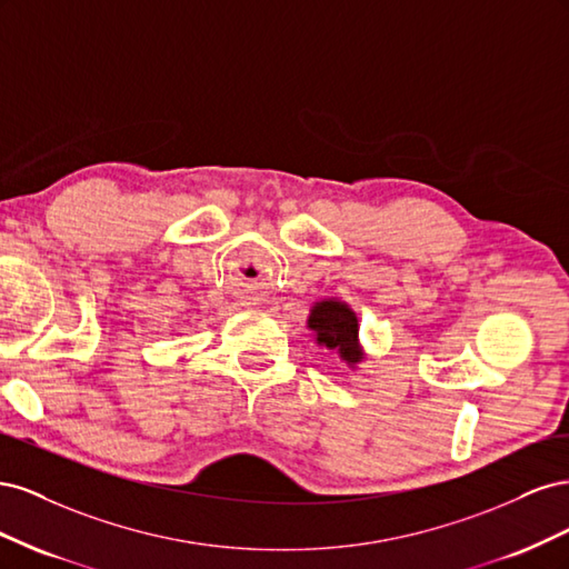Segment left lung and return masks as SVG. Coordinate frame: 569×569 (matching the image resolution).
<instances>
[{
	"mask_svg": "<svg viewBox=\"0 0 569 569\" xmlns=\"http://www.w3.org/2000/svg\"><path fill=\"white\" fill-rule=\"evenodd\" d=\"M308 327L316 332L318 343L327 349H337L347 363L356 366L363 353L358 349V318L347 303L320 301L313 306Z\"/></svg>",
	"mask_w": 569,
	"mask_h": 569,
	"instance_id": "1",
	"label": "left lung"
}]
</instances>
